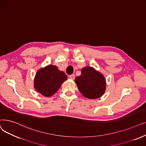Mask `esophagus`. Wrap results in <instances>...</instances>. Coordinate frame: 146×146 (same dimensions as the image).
I'll list each match as a JSON object with an SVG mask.
<instances>
[{"label":"esophagus","instance_id":"esophagus-1","mask_svg":"<svg viewBox=\"0 0 146 146\" xmlns=\"http://www.w3.org/2000/svg\"><path fill=\"white\" fill-rule=\"evenodd\" d=\"M69 78L72 80H74V74H71L69 76Z\"/></svg>","mask_w":146,"mask_h":146}]
</instances>
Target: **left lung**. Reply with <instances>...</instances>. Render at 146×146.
<instances>
[{"label": "left lung", "mask_w": 146, "mask_h": 146, "mask_svg": "<svg viewBox=\"0 0 146 146\" xmlns=\"http://www.w3.org/2000/svg\"><path fill=\"white\" fill-rule=\"evenodd\" d=\"M80 93L85 98L95 99L105 93L106 81L104 75L92 67H83L81 75L74 80Z\"/></svg>", "instance_id": "left-lung-1"}]
</instances>
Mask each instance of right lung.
I'll return each mask as SVG.
<instances>
[{
    "mask_svg": "<svg viewBox=\"0 0 146 146\" xmlns=\"http://www.w3.org/2000/svg\"><path fill=\"white\" fill-rule=\"evenodd\" d=\"M67 79L63 72L50 64L38 70L34 79V88L42 95L50 97L57 92Z\"/></svg>",
    "mask_w": 146,
    "mask_h": 146,
    "instance_id": "obj_1",
    "label": "right lung"
}]
</instances>
